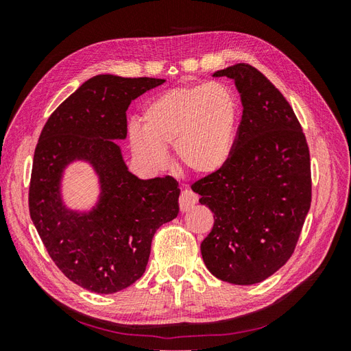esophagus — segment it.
<instances>
[{"instance_id":"esophagus-1","label":"esophagus","mask_w":351,"mask_h":351,"mask_svg":"<svg viewBox=\"0 0 351 351\" xmlns=\"http://www.w3.org/2000/svg\"><path fill=\"white\" fill-rule=\"evenodd\" d=\"M196 202H197V196L192 192V190H183L182 195H180V199H178L180 210L189 212L190 209H193Z\"/></svg>"}]
</instances>
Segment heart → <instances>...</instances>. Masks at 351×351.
<instances>
[{"label":"heart","instance_id":"obj_1","mask_svg":"<svg viewBox=\"0 0 351 351\" xmlns=\"http://www.w3.org/2000/svg\"><path fill=\"white\" fill-rule=\"evenodd\" d=\"M240 105L224 82L184 84L162 92L145 107L142 124L129 129L134 156L162 167L174 145L180 167L199 176L214 174L234 149Z\"/></svg>","mask_w":351,"mask_h":351}]
</instances>
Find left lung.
Segmentation results:
<instances>
[{"label":"left lung","instance_id":"obj_1","mask_svg":"<svg viewBox=\"0 0 351 351\" xmlns=\"http://www.w3.org/2000/svg\"><path fill=\"white\" fill-rule=\"evenodd\" d=\"M214 76L234 80L243 115L228 162L192 186L215 218L200 252L217 278L250 285L277 272L299 241L312 202L309 146L291 105L258 69L239 62Z\"/></svg>","mask_w":351,"mask_h":351}]
</instances>
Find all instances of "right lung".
Segmentation results:
<instances>
[{"mask_svg":"<svg viewBox=\"0 0 351 351\" xmlns=\"http://www.w3.org/2000/svg\"><path fill=\"white\" fill-rule=\"evenodd\" d=\"M165 80L99 74L84 82L49 115L34 155L29 212L44 246L66 277L98 294L139 280L156 230L178 215L173 177L141 180L127 169L115 139H125L133 99ZM88 160L101 183L100 202L80 215L62 205L64 168Z\"/></svg>","mask_w":351,"mask_h":351,"instance_id":"1","label":"right lung"}]
</instances>
